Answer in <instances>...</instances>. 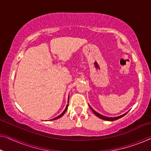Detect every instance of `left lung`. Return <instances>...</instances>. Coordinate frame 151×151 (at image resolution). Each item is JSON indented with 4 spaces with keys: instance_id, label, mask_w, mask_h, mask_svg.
Wrapping results in <instances>:
<instances>
[{
    "instance_id": "8db88e82",
    "label": "left lung",
    "mask_w": 151,
    "mask_h": 151,
    "mask_svg": "<svg viewBox=\"0 0 151 151\" xmlns=\"http://www.w3.org/2000/svg\"><path fill=\"white\" fill-rule=\"evenodd\" d=\"M89 107H90V109H91V111H93V112L94 114H96V116H98L99 118H100V119H104V120H106V121H115V120H117V119H120V118H121V117H123V116H125L126 114L127 113V112H126V113H125V114H122V115H121V116H116V117H106V116H103V115H102V114H99V113H98L97 112H96L95 111H94V110L92 109V108L90 106H89Z\"/></svg>"
}]
</instances>
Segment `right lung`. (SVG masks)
<instances>
[{
	"label": "right lung",
	"instance_id": "right-lung-1",
	"mask_svg": "<svg viewBox=\"0 0 151 151\" xmlns=\"http://www.w3.org/2000/svg\"><path fill=\"white\" fill-rule=\"evenodd\" d=\"M68 104H67V106H66V109H65V110L64 111V112H62V113L60 114V115H59V116H58L57 117H55V118H54V119H53L52 120H55V119H59V118H60V117H62V116L64 115V113L65 112H66V111H67V109H68Z\"/></svg>",
	"mask_w": 151,
	"mask_h": 151
}]
</instances>
